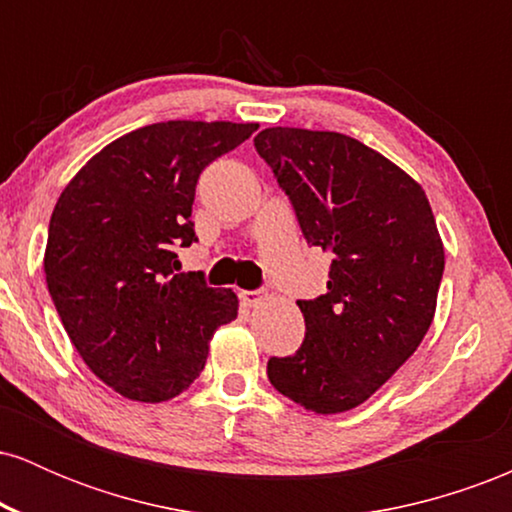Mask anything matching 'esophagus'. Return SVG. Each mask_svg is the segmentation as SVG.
Segmentation results:
<instances>
[{
    "label": "esophagus",
    "mask_w": 512,
    "mask_h": 512,
    "mask_svg": "<svg viewBox=\"0 0 512 512\" xmlns=\"http://www.w3.org/2000/svg\"><path fill=\"white\" fill-rule=\"evenodd\" d=\"M240 301L245 305H250V308H255V305H260L264 301V293L262 291H240Z\"/></svg>",
    "instance_id": "1"
}]
</instances>
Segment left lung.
Returning <instances> with one entry per match:
<instances>
[{
	"label": "left lung",
	"mask_w": 512,
	"mask_h": 512,
	"mask_svg": "<svg viewBox=\"0 0 512 512\" xmlns=\"http://www.w3.org/2000/svg\"><path fill=\"white\" fill-rule=\"evenodd\" d=\"M255 149L291 199L308 245L332 255L325 296L298 301L301 349L269 383L315 414L363 404L414 354L436 315L445 250L426 192L339 132L269 127Z\"/></svg>",
	"instance_id": "1"
}]
</instances>
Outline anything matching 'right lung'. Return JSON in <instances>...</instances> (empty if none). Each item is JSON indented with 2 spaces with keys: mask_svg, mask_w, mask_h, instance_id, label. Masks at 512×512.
Masks as SVG:
<instances>
[{
  "mask_svg": "<svg viewBox=\"0 0 512 512\" xmlns=\"http://www.w3.org/2000/svg\"><path fill=\"white\" fill-rule=\"evenodd\" d=\"M257 122L168 120L110 142L69 180L50 219L45 281L69 339L117 395L166 402L202 373L231 289L175 274L192 245L199 173Z\"/></svg>",
  "mask_w": 512,
  "mask_h": 512,
  "instance_id": "obj_1",
  "label": "right lung"
}]
</instances>
